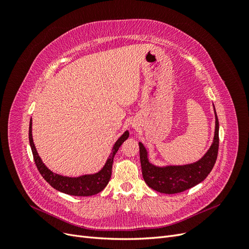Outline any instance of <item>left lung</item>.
Returning <instances> with one entry per match:
<instances>
[{"label": "left lung", "instance_id": "1", "mask_svg": "<svg viewBox=\"0 0 249 249\" xmlns=\"http://www.w3.org/2000/svg\"><path fill=\"white\" fill-rule=\"evenodd\" d=\"M215 114V131L212 144L199 160L183 165H163L159 166L149 160L146 147L139 141V154L142 177L146 185L152 189L165 194L183 192L196 186L205 179L213 169L219 147V122Z\"/></svg>", "mask_w": 249, "mask_h": 249}]
</instances>
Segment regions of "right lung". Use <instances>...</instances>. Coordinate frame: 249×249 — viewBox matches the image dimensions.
Segmentation results:
<instances>
[{"label":"right lung","mask_w":249,"mask_h":249,"mask_svg":"<svg viewBox=\"0 0 249 249\" xmlns=\"http://www.w3.org/2000/svg\"><path fill=\"white\" fill-rule=\"evenodd\" d=\"M129 131H125L122 136H120L114 145L112 146L110 156L105 163L104 166L101 170L94 173H88V175H82L79 177H66L59 175V173L53 172L51 169L47 167L39 157L37 149L35 147L33 136H32V117L30 119V125H29V141L30 146L32 149V154L37 169L40 172L42 178L47 180V182L54 188V189L69 194L73 195V196H90V195H94L101 192L105 189L109 183L111 173H112V164L114 156L119 149L120 145L129 138Z\"/></svg>","instance_id":"1"}]
</instances>
